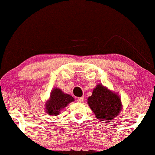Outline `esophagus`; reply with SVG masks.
I'll return each mask as SVG.
<instances>
[{
	"label": "esophagus",
	"mask_w": 155,
	"mask_h": 155,
	"mask_svg": "<svg viewBox=\"0 0 155 155\" xmlns=\"http://www.w3.org/2000/svg\"><path fill=\"white\" fill-rule=\"evenodd\" d=\"M83 100H84V97H81V98H78V103H83Z\"/></svg>",
	"instance_id": "obj_1"
}]
</instances>
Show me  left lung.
I'll use <instances>...</instances> for the list:
<instances>
[{
	"mask_svg": "<svg viewBox=\"0 0 155 155\" xmlns=\"http://www.w3.org/2000/svg\"><path fill=\"white\" fill-rule=\"evenodd\" d=\"M87 104L95 114V117L101 121H109L116 117L121 111V98L101 84H98L87 98Z\"/></svg>",
	"mask_w": 155,
	"mask_h": 155,
	"instance_id": "left-lung-1",
	"label": "left lung"
}]
</instances>
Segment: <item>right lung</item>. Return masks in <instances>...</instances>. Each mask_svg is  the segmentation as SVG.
Masks as SVG:
<instances>
[{
	"label": "right lung",
	"instance_id": "add662e5",
	"mask_svg": "<svg viewBox=\"0 0 155 155\" xmlns=\"http://www.w3.org/2000/svg\"><path fill=\"white\" fill-rule=\"evenodd\" d=\"M74 101L73 97L64 93L62 90L57 87L54 88L50 93L49 100L46 104V111L49 115L57 116L63 108Z\"/></svg>",
	"mask_w": 155,
	"mask_h": 155
}]
</instances>
